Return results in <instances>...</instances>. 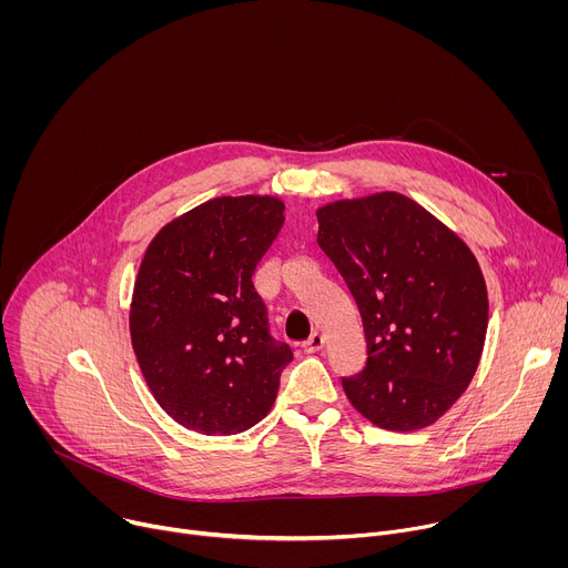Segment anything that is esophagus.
<instances>
[{
  "mask_svg": "<svg viewBox=\"0 0 568 568\" xmlns=\"http://www.w3.org/2000/svg\"><path fill=\"white\" fill-rule=\"evenodd\" d=\"M321 348H323V335H318V333H312L307 337V342H303V353H307V355H312V353H316Z\"/></svg>",
  "mask_w": 568,
  "mask_h": 568,
  "instance_id": "1",
  "label": "esophagus"
}]
</instances>
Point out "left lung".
I'll list each match as a JSON object with an SVG mask.
<instances>
[{
    "label": "left lung",
    "instance_id": "obj_1",
    "mask_svg": "<svg viewBox=\"0 0 568 568\" xmlns=\"http://www.w3.org/2000/svg\"><path fill=\"white\" fill-rule=\"evenodd\" d=\"M316 242L346 281L366 366L353 407L388 432L434 425L469 386L488 331V290L465 242L393 191L316 209Z\"/></svg>",
    "mask_w": 568,
    "mask_h": 568
}]
</instances>
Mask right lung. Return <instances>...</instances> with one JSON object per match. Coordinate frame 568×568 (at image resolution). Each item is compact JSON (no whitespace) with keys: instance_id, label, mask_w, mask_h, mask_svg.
<instances>
[{"instance_id":"add662e5","label":"right lung","mask_w":568,"mask_h":568,"mask_svg":"<svg viewBox=\"0 0 568 568\" xmlns=\"http://www.w3.org/2000/svg\"><path fill=\"white\" fill-rule=\"evenodd\" d=\"M283 211L270 195L215 197L169 222L143 254L132 348L159 407L186 429L247 432L276 399L292 351L272 339L252 276Z\"/></svg>"}]
</instances>
